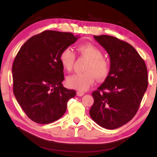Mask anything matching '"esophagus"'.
Returning a JSON list of instances; mask_svg holds the SVG:
<instances>
[{"label": "esophagus", "mask_w": 157, "mask_h": 157, "mask_svg": "<svg viewBox=\"0 0 157 157\" xmlns=\"http://www.w3.org/2000/svg\"><path fill=\"white\" fill-rule=\"evenodd\" d=\"M84 94V92H82V91L77 92V95H78V96H82V95H83Z\"/></svg>", "instance_id": "34e87169"}]
</instances>
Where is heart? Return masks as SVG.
<instances>
[{
  "label": "heart",
  "instance_id": "obj_1",
  "mask_svg": "<svg viewBox=\"0 0 157 157\" xmlns=\"http://www.w3.org/2000/svg\"><path fill=\"white\" fill-rule=\"evenodd\" d=\"M78 51L82 57L88 59L84 67V72L71 75L67 78V83L71 88L79 91H85L94 83L96 78L104 80L110 71L109 61L102 57L101 50L91 44H83L78 46ZM60 62L66 71H70L75 60V55L71 48H66L61 52Z\"/></svg>",
  "mask_w": 157,
  "mask_h": 157
}]
</instances>
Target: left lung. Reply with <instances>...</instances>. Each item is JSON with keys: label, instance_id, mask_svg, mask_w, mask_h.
<instances>
[{"label": "left lung", "instance_id": "obj_1", "mask_svg": "<svg viewBox=\"0 0 157 157\" xmlns=\"http://www.w3.org/2000/svg\"><path fill=\"white\" fill-rule=\"evenodd\" d=\"M110 57L109 74L92 93L91 118L108 129L118 128L136 115L147 88L145 63L134 47L116 37L94 36Z\"/></svg>", "mask_w": 157, "mask_h": 157}]
</instances>
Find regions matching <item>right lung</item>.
<instances>
[{"mask_svg": "<svg viewBox=\"0 0 157 157\" xmlns=\"http://www.w3.org/2000/svg\"><path fill=\"white\" fill-rule=\"evenodd\" d=\"M71 33L46 30L32 36L21 48L12 65L13 92L32 121L48 124L66 112L75 90L63 86L61 52L78 40Z\"/></svg>", "mask_w": 157, "mask_h": 157, "instance_id": "add662e5", "label": "right lung"}]
</instances>
